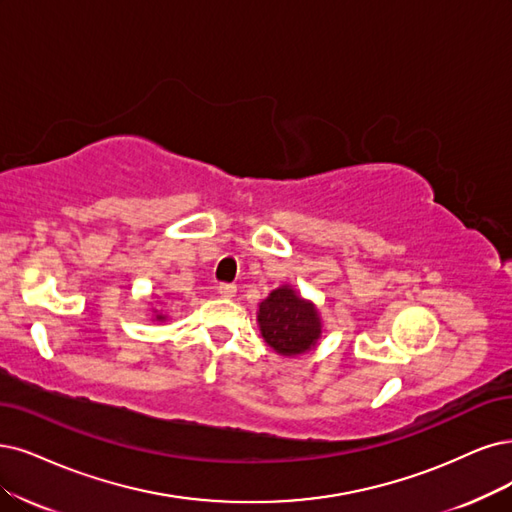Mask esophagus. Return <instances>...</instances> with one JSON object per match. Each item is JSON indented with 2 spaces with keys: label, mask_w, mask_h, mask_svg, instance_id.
<instances>
[{
  "label": "esophagus",
  "mask_w": 512,
  "mask_h": 512,
  "mask_svg": "<svg viewBox=\"0 0 512 512\" xmlns=\"http://www.w3.org/2000/svg\"><path fill=\"white\" fill-rule=\"evenodd\" d=\"M219 295L221 297H234L236 295V285H232V282H221Z\"/></svg>",
  "instance_id": "34e87169"
}]
</instances>
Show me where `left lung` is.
Wrapping results in <instances>:
<instances>
[{
  "label": "left lung",
  "instance_id": "left-lung-1",
  "mask_svg": "<svg viewBox=\"0 0 512 512\" xmlns=\"http://www.w3.org/2000/svg\"><path fill=\"white\" fill-rule=\"evenodd\" d=\"M257 320L263 339L282 356L304 354L320 335L316 308L291 287L276 289L268 299H263Z\"/></svg>",
  "mask_w": 512,
  "mask_h": 512
}]
</instances>
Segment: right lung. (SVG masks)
I'll return each mask as SVG.
<instances>
[{
  "mask_svg": "<svg viewBox=\"0 0 512 512\" xmlns=\"http://www.w3.org/2000/svg\"><path fill=\"white\" fill-rule=\"evenodd\" d=\"M162 318H164V316H158V320H162Z\"/></svg>",
  "mask_w": 512,
  "mask_h": 512,
  "instance_id": "1",
  "label": "right lung"
}]
</instances>
